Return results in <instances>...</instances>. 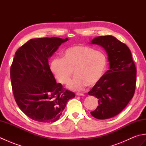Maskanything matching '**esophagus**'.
<instances>
[{
    "instance_id": "obj_1",
    "label": "esophagus",
    "mask_w": 146,
    "mask_h": 146,
    "mask_svg": "<svg viewBox=\"0 0 146 146\" xmlns=\"http://www.w3.org/2000/svg\"><path fill=\"white\" fill-rule=\"evenodd\" d=\"M76 95L78 96H84V94H82V93H79V92L76 93Z\"/></svg>"
}]
</instances>
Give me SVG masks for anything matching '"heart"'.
<instances>
[{
  "mask_svg": "<svg viewBox=\"0 0 146 146\" xmlns=\"http://www.w3.org/2000/svg\"><path fill=\"white\" fill-rule=\"evenodd\" d=\"M108 66L106 54L88 46H70L63 52V58L54 57L51 61V70L62 84L70 82L75 70V76L69 83L73 90H83L97 85L105 75Z\"/></svg>",
  "mask_w": 146,
  "mask_h": 146,
  "instance_id": "1",
  "label": "heart"
}]
</instances>
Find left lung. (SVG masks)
<instances>
[{
  "label": "left lung",
  "mask_w": 146,
  "mask_h": 146,
  "mask_svg": "<svg viewBox=\"0 0 146 146\" xmlns=\"http://www.w3.org/2000/svg\"><path fill=\"white\" fill-rule=\"evenodd\" d=\"M91 43L100 45L105 49L110 70L88 93L98 99V106L90 113L97 119H108L121 112L132 98L137 70L131 50L115 37L98 36Z\"/></svg>",
  "instance_id": "8db88e82"
}]
</instances>
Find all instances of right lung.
Returning a JSON list of instances; mask_svg holds the SVG:
<instances>
[{"label": "right lung", "instance_id": "right-lung-1", "mask_svg": "<svg viewBox=\"0 0 146 146\" xmlns=\"http://www.w3.org/2000/svg\"><path fill=\"white\" fill-rule=\"evenodd\" d=\"M68 38L32 39L15 52L11 67V80L15 100L20 109L39 122L60 119L66 103L75 94L57 83L48 58Z\"/></svg>", "mask_w": 146, "mask_h": 146}]
</instances>
